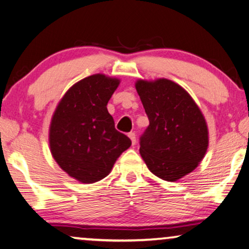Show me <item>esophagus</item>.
I'll list each match as a JSON object with an SVG mask.
<instances>
[{"label":"esophagus","instance_id":"1","mask_svg":"<svg viewBox=\"0 0 249 249\" xmlns=\"http://www.w3.org/2000/svg\"><path fill=\"white\" fill-rule=\"evenodd\" d=\"M128 138L131 139V141H132V144L134 145L135 143H136V138H135V133L134 132H131V133H128Z\"/></svg>","mask_w":249,"mask_h":249}]
</instances>
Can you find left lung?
I'll list each match as a JSON object with an SVG mask.
<instances>
[{
    "instance_id": "8db88e82",
    "label": "left lung",
    "mask_w": 249,
    "mask_h": 249,
    "mask_svg": "<svg viewBox=\"0 0 249 249\" xmlns=\"http://www.w3.org/2000/svg\"><path fill=\"white\" fill-rule=\"evenodd\" d=\"M135 88L150 123L140 138V153L153 175L176 181L204 158L205 118L190 93L170 80H139Z\"/></svg>"
}]
</instances>
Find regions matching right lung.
<instances>
[{
  "instance_id": "obj_1",
  "label": "right lung",
  "mask_w": 249,
  "mask_h": 249,
  "mask_svg": "<svg viewBox=\"0 0 249 249\" xmlns=\"http://www.w3.org/2000/svg\"><path fill=\"white\" fill-rule=\"evenodd\" d=\"M120 80L93 74L72 86L56 107L50 127L51 152L69 176L92 184L110 173L132 142L115 128L107 104Z\"/></svg>"
}]
</instances>
